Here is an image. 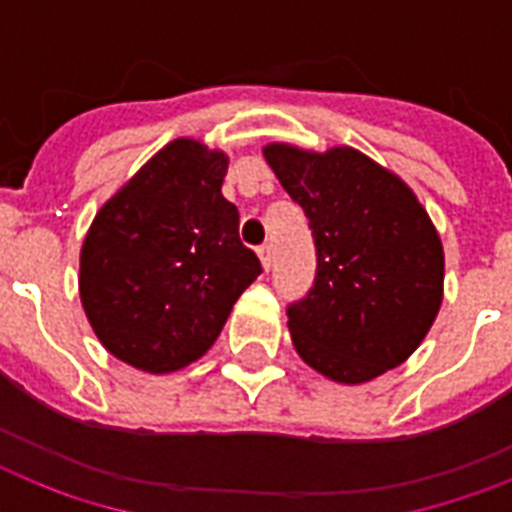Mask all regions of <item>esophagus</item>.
<instances>
[{"label": "esophagus", "mask_w": 512, "mask_h": 512, "mask_svg": "<svg viewBox=\"0 0 512 512\" xmlns=\"http://www.w3.org/2000/svg\"><path fill=\"white\" fill-rule=\"evenodd\" d=\"M257 252H260V260H263L265 271H271V265H273V244H263V247L257 249Z\"/></svg>", "instance_id": "obj_1"}]
</instances>
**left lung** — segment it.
<instances>
[{"mask_svg": "<svg viewBox=\"0 0 512 512\" xmlns=\"http://www.w3.org/2000/svg\"><path fill=\"white\" fill-rule=\"evenodd\" d=\"M303 207L316 247L308 295L287 305L297 353L358 385L412 356L444 297V249L406 183L356 148L263 151Z\"/></svg>", "mask_w": 512, "mask_h": 512, "instance_id": "1", "label": "left lung"}]
</instances>
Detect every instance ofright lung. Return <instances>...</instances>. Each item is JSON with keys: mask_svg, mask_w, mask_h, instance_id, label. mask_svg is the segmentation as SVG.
Segmentation results:
<instances>
[{"mask_svg": "<svg viewBox=\"0 0 512 512\" xmlns=\"http://www.w3.org/2000/svg\"><path fill=\"white\" fill-rule=\"evenodd\" d=\"M228 156L180 138L106 201L90 225L79 295L98 340L143 372L183 369L212 348L263 273L220 193Z\"/></svg>", "mask_w": 512, "mask_h": 512, "instance_id": "obj_1", "label": "right lung"}]
</instances>
